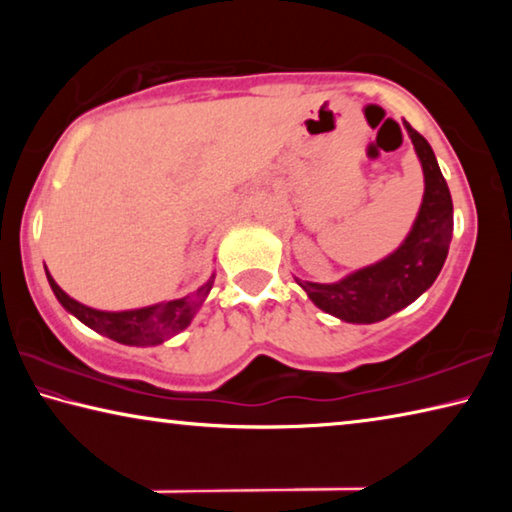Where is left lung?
<instances>
[{"label":"left lung","instance_id":"obj_1","mask_svg":"<svg viewBox=\"0 0 512 512\" xmlns=\"http://www.w3.org/2000/svg\"><path fill=\"white\" fill-rule=\"evenodd\" d=\"M424 171V198L411 235L391 257L352 273L336 284H298L314 305L345 323H377L411 305L436 280L454 232L452 194L429 142L406 124Z\"/></svg>","mask_w":512,"mask_h":512}]
</instances>
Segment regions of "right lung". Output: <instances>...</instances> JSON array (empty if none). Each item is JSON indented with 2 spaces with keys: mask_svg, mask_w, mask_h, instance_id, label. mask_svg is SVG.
Listing matches in <instances>:
<instances>
[{
  "mask_svg": "<svg viewBox=\"0 0 512 512\" xmlns=\"http://www.w3.org/2000/svg\"><path fill=\"white\" fill-rule=\"evenodd\" d=\"M47 280L51 284V291L56 293L60 305H63L69 314L79 318L81 323L92 327L94 332H99L103 336H108V339L124 345H158L192 323L198 307H201V302L212 289L214 275L203 284L201 289L192 293V296H185L180 300H169V302H162V305H153L144 309H131V311L90 309L81 305V302H76L74 298H69L49 273H47Z\"/></svg>",
  "mask_w": 512,
  "mask_h": 512,
  "instance_id": "right-lung-1",
  "label": "right lung"
}]
</instances>
